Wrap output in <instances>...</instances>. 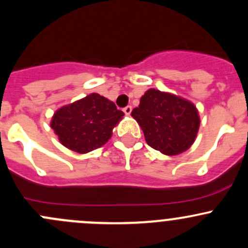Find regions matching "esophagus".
Here are the masks:
<instances>
[{
	"label": "esophagus",
	"mask_w": 248,
	"mask_h": 248,
	"mask_svg": "<svg viewBox=\"0 0 248 248\" xmlns=\"http://www.w3.org/2000/svg\"><path fill=\"white\" fill-rule=\"evenodd\" d=\"M124 112L126 115H129L132 112V107L131 106H127L126 108H124Z\"/></svg>",
	"instance_id": "obj_1"
}]
</instances>
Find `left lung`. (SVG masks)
<instances>
[{
  "instance_id": "left-lung-1",
  "label": "left lung",
  "mask_w": 248,
  "mask_h": 248,
  "mask_svg": "<svg viewBox=\"0 0 248 248\" xmlns=\"http://www.w3.org/2000/svg\"><path fill=\"white\" fill-rule=\"evenodd\" d=\"M132 116L141 127L147 144L168 156L188 150L201 124L193 103L155 89L145 92Z\"/></svg>"
}]
</instances>
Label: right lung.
<instances>
[{
    "mask_svg": "<svg viewBox=\"0 0 248 248\" xmlns=\"http://www.w3.org/2000/svg\"><path fill=\"white\" fill-rule=\"evenodd\" d=\"M124 115L114 102L91 93L56 110L50 126L63 146L86 154L103 146L111 138L112 128Z\"/></svg>",
    "mask_w": 248,
    "mask_h": 248,
    "instance_id": "add662e5",
    "label": "right lung"
}]
</instances>
